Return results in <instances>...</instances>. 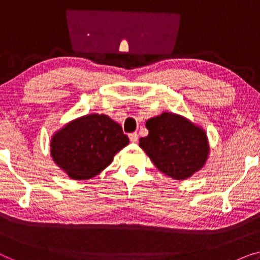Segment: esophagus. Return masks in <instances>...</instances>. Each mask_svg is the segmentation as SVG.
Instances as JSON below:
<instances>
[{
    "instance_id": "34e87169",
    "label": "esophagus",
    "mask_w": 260,
    "mask_h": 260,
    "mask_svg": "<svg viewBox=\"0 0 260 260\" xmlns=\"http://www.w3.org/2000/svg\"><path fill=\"white\" fill-rule=\"evenodd\" d=\"M129 138H130V142H133V143H137L138 142V135L137 133H133L129 135Z\"/></svg>"
}]
</instances>
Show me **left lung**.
Returning <instances> with one entry per match:
<instances>
[{
	"label": "left lung",
	"mask_w": 260,
	"mask_h": 260,
	"mask_svg": "<svg viewBox=\"0 0 260 260\" xmlns=\"http://www.w3.org/2000/svg\"><path fill=\"white\" fill-rule=\"evenodd\" d=\"M149 135L140 140L156 168L173 179L184 180L204 167L208 142L204 130L182 117L165 112L147 122Z\"/></svg>",
	"instance_id": "obj_1"
}]
</instances>
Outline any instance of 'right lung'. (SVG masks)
<instances>
[{"label": "right lung", "mask_w": 260, "mask_h": 260, "mask_svg": "<svg viewBox=\"0 0 260 260\" xmlns=\"http://www.w3.org/2000/svg\"><path fill=\"white\" fill-rule=\"evenodd\" d=\"M129 144L122 126L105 115L73 120L52 138L54 162L71 179H91L112 162L113 155Z\"/></svg>", "instance_id": "1"}]
</instances>
